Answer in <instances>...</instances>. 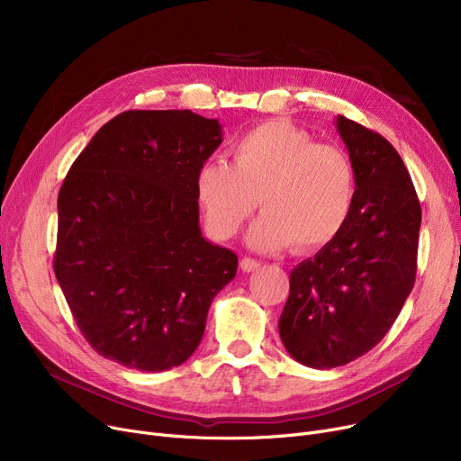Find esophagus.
Returning <instances> with one entry per match:
<instances>
[{
    "label": "esophagus",
    "instance_id": "obj_1",
    "mask_svg": "<svg viewBox=\"0 0 461 461\" xmlns=\"http://www.w3.org/2000/svg\"><path fill=\"white\" fill-rule=\"evenodd\" d=\"M258 267H259V261H256L252 258H243V259H240V269H243L245 273H252Z\"/></svg>",
    "mask_w": 461,
    "mask_h": 461
}]
</instances>
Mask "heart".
Listing matches in <instances>:
<instances>
[{"instance_id":"b5f03b06","label":"heart","mask_w":461,"mask_h":461,"mask_svg":"<svg viewBox=\"0 0 461 461\" xmlns=\"http://www.w3.org/2000/svg\"><path fill=\"white\" fill-rule=\"evenodd\" d=\"M351 158L285 119H269L237 136L230 164L203 162L194 177V196L207 231L233 237L258 205L247 243L256 250L316 252L346 228L355 203Z\"/></svg>"}]
</instances>
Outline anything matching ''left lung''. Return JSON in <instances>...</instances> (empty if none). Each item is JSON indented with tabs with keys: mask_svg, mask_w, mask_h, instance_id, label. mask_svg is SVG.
<instances>
[{
	"mask_svg": "<svg viewBox=\"0 0 461 461\" xmlns=\"http://www.w3.org/2000/svg\"><path fill=\"white\" fill-rule=\"evenodd\" d=\"M357 190L342 233L289 273L278 321L285 351L310 368L344 366L389 332L415 284L420 203L398 151L336 115Z\"/></svg>",
	"mask_w": 461,
	"mask_h": 461,
	"instance_id": "left-lung-1",
	"label": "left lung"
}]
</instances>
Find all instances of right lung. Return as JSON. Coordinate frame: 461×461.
Segmentation results:
<instances>
[{
    "mask_svg": "<svg viewBox=\"0 0 461 461\" xmlns=\"http://www.w3.org/2000/svg\"><path fill=\"white\" fill-rule=\"evenodd\" d=\"M222 125L190 110H129L96 132L58 196L56 278L104 358L164 372L196 351L237 256L200 230L198 167Z\"/></svg>",
    "mask_w": 461,
    "mask_h": 461,
    "instance_id": "right-lung-1",
    "label": "right lung"
}]
</instances>
